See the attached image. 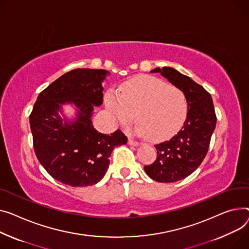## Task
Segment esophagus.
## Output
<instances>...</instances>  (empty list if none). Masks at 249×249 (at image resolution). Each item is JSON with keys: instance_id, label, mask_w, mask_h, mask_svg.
Wrapping results in <instances>:
<instances>
[{"instance_id": "obj_1", "label": "esophagus", "mask_w": 249, "mask_h": 249, "mask_svg": "<svg viewBox=\"0 0 249 249\" xmlns=\"http://www.w3.org/2000/svg\"><path fill=\"white\" fill-rule=\"evenodd\" d=\"M128 144L131 146H138L139 145V143L137 141L133 140L131 137H129V139H128Z\"/></svg>"}]
</instances>
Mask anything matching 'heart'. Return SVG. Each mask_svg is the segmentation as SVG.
<instances>
[{
  "mask_svg": "<svg viewBox=\"0 0 249 249\" xmlns=\"http://www.w3.org/2000/svg\"><path fill=\"white\" fill-rule=\"evenodd\" d=\"M105 104L112 118L122 124L133 120L136 112L138 131L152 140L175 134L187 115L183 91L152 76L132 79L124 83L119 92L109 91Z\"/></svg>",
  "mask_w": 249,
  "mask_h": 249,
  "instance_id": "heart-1",
  "label": "heart"
}]
</instances>
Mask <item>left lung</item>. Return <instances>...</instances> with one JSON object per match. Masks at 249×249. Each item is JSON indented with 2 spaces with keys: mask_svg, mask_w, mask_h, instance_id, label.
<instances>
[{
  "mask_svg": "<svg viewBox=\"0 0 249 249\" xmlns=\"http://www.w3.org/2000/svg\"><path fill=\"white\" fill-rule=\"evenodd\" d=\"M172 85L183 91L187 115L181 130L169 141L155 145L157 158L144 170L151 179L163 183L176 182L194 172L205 158L216 125L211 95L191 78L171 67L155 68Z\"/></svg>",
  "mask_w": 249,
  "mask_h": 249,
  "instance_id": "1",
  "label": "left lung"
}]
</instances>
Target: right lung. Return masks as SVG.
I'll return each mask as SVG.
<instances>
[{
	"mask_svg": "<svg viewBox=\"0 0 249 249\" xmlns=\"http://www.w3.org/2000/svg\"><path fill=\"white\" fill-rule=\"evenodd\" d=\"M110 72L75 69L42 91L30 115L36 156L54 179L73 187L98 183L107 172L113 149L127 143L120 130L111 135L92 123L95 107L103 103L102 83ZM71 104L76 117L68 120L61 106Z\"/></svg>",
	"mask_w": 249,
	"mask_h": 249,
	"instance_id": "obj_1",
	"label": "right lung"
}]
</instances>
